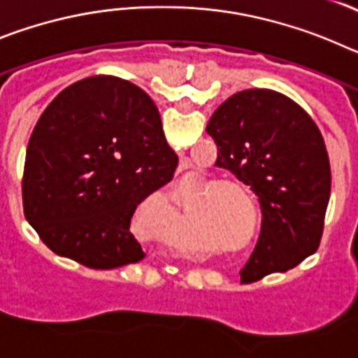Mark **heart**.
I'll return each instance as SVG.
<instances>
[{
  "label": "heart",
  "mask_w": 358,
  "mask_h": 358,
  "mask_svg": "<svg viewBox=\"0 0 358 358\" xmlns=\"http://www.w3.org/2000/svg\"><path fill=\"white\" fill-rule=\"evenodd\" d=\"M231 185H235V181L224 179V177H218V179H215V181L208 185L210 192L221 188L211 195L210 211L211 217L215 218V222L220 226V229L226 231V233H242L245 226H248L249 211L251 210H249L248 199H245V195L240 189L224 188V186Z\"/></svg>",
  "instance_id": "b5f03b06"
}]
</instances>
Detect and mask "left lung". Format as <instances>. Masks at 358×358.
I'll return each mask as SVG.
<instances>
[{"mask_svg":"<svg viewBox=\"0 0 358 358\" xmlns=\"http://www.w3.org/2000/svg\"><path fill=\"white\" fill-rule=\"evenodd\" d=\"M217 164L251 186L262 204V233L242 283L289 271L314 255L331 192L328 152L314 120L285 94L245 90L208 122Z\"/></svg>","mask_w":358,"mask_h":358,"instance_id":"1","label":"left lung"}]
</instances>
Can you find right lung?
Segmentation results:
<instances>
[{"mask_svg": "<svg viewBox=\"0 0 358 358\" xmlns=\"http://www.w3.org/2000/svg\"><path fill=\"white\" fill-rule=\"evenodd\" d=\"M179 157L157 107L118 77L84 78L53 98L34 127L23 210L44 245L91 268L136 264L138 204L172 181Z\"/></svg>", "mask_w": 358, "mask_h": 358, "instance_id": "add662e5", "label": "right lung"}]
</instances>
